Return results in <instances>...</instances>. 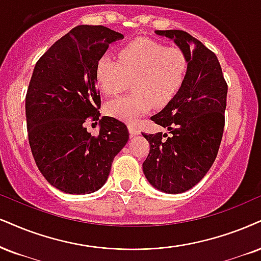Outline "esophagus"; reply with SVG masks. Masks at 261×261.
<instances>
[{
  "label": "esophagus",
  "mask_w": 261,
  "mask_h": 261,
  "mask_svg": "<svg viewBox=\"0 0 261 261\" xmlns=\"http://www.w3.org/2000/svg\"><path fill=\"white\" fill-rule=\"evenodd\" d=\"M128 130H129V134H130L132 137L138 136V134H140V130L138 129L137 127H134L133 124H129V125H128Z\"/></svg>",
  "instance_id": "1"
}]
</instances>
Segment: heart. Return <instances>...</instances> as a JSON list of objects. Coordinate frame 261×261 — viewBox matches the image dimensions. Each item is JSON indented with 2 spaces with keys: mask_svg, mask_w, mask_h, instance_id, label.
<instances>
[{
  "mask_svg": "<svg viewBox=\"0 0 261 261\" xmlns=\"http://www.w3.org/2000/svg\"><path fill=\"white\" fill-rule=\"evenodd\" d=\"M188 71V58L180 48L166 47L149 38L124 44L118 60L104 56L96 65V82L106 95H116L132 81L130 94L114 99L106 112L122 121L134 122L156 108L166 106L181 88Z\"/></svg>",
  "mask_w": 261,
  "mask_h": 261,
  "instance_id": "heart-1",
  "label": "heart"
}]
</instances>
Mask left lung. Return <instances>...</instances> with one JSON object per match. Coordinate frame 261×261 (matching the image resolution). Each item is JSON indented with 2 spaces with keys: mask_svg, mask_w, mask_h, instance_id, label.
<instances>
[{
  "mask_svg": "<svg viewBox=\"0 0 261 261\" xmlns=\"http://www.w3.org/2000/svg\"><path fill=\"white\" fill-rule=\"evenodd\" d=\"M172 40L188 58L181 88L162 111L151 117L166 128L143 134L150 152L143 172L153 188L181 194L207 174L218 155L224 133L227 85L219 60L202 42L182 30H156Z\"/></svg>",
  "mask_w": 261,
  "mask_h": 261,
  "instance_id": "obj_1",
  "label": "left lung"
}]
</instances>
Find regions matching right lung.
<instances>
[{
	"mask_svg": "<svg viewBox=\"0 0 261 261\" xmlns=\"http://www.w3.org/2000/svg\"><path fill=\"white\" fill-rule=\"evenodd\" d=\"M122 38L102 25H79L35 65L25 99L29 143L44 179L65 194L98 191L129 139L127 125L114 117L102 116L98 137L85 125L88 117L100 116L99 59Z\"/></svg>",
	"mask_w": 261,
	"mask_h": 261,
	"instance_id": "right-lung-1",
	"label": "right lung"
}]
</instances>
